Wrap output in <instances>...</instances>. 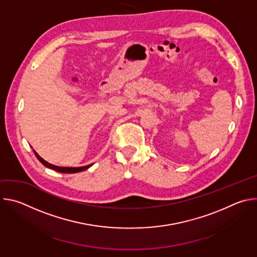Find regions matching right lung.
I'll return each instance as SVG.
<instances>
[{
	"label": "right lung",
	"mask_w": 257,
	"mask_h": 257,
	"mask_svg": "<svg viewBox=\"0 0 257 257\" xmlns=\"http://www.w3.org/2000/svg\"><path fill=\"white\" fill-rule=\"evenodd\" d=\"M33 153H34L35 157L38 158V160H39V161H40V162H41L45 167H47V168H49V169H52V170H55V171L60 172V173H67V174L78 173V172L85 171V170H87L89 167H91V166H92V165H88V166H84V167H77V168H71V167H58V166H55V165H52V164H50V163L46 162L43 158H41V157L38 155V153H36V152H34V151H33Z\"/></svg>",
	"instance_id": "obj_1"
}]
</instances>
